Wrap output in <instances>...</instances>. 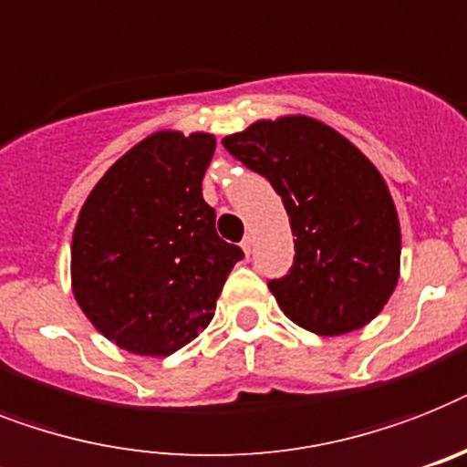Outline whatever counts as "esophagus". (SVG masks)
<instances>
[{"mask_svg":"<svg viewBox=\"0 0 467 467\" xmlns=\"http://www.w3.org/2000/svg\"><path fill=\"white\" fill-rule=\"evenodd\" d=\"M241 248L245 250V255H250V248H253V238H250V236L243 238V241H241Z\"/></svg>","mask_w":467,"mask_h":467,"instance_id":"34e87169","label":"esophagus"}]
</instances>
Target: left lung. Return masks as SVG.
Wrapping results in <instances>:
<instances>
[{
    "instance_id": "1",
    "label": "left lung",
    "mask_w": 467,
    "mask_h": 467,
    "mask_svg": "<svg viewBox=\"0 0 467 467\" xmlns=\"http://www.w3.org/2000/svg\"><path fill=\"white\" fill-rule=\"evenodd\" d=\"M224 148L284 200L296 257L269 291L291 322L319 337L360 329L394 294L400 229L377 167L350 140L310 117L255 121Z\"/></svg>"
}]
</instances>
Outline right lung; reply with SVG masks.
<instances>
[{"label": "right lung", "mask_w": 467, "mask_h": 467, "mask_svg": "<svg viewBox=\"0 0 467 467\" xmlns=\"http://www.w3.org/2000/svg\"><path fill=\"white\" fill-rule=\"evenodd\" d=\"M214 148L210 133H152L111 164L80 207L73 296L119 348L164 358L191 344L243 260L202 200Z\"/></svg>", "instance_id": "1"}]
</instances>
